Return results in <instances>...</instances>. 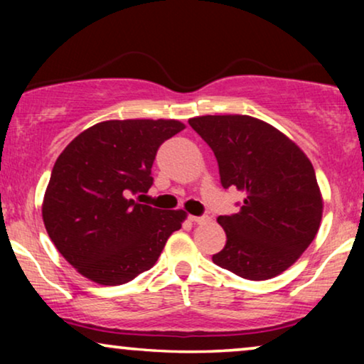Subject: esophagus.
<instances>
[{"mask_svg":"<svg viewBox=\"0 0 364 364\" xmlns=\"http://www.w3.org/2000/svg\"><path fill=\"white\" fill-rule=\"evenodd\" d=\"M188 220L193 222V223H198V225H202V223H207V222H208V217H196V215H188Z\"/></svg>","mask_w":364,"mask_h":364,"instance_id":"1","label":"esophagus"}]
</instances>
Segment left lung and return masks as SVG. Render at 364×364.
<instances>
[{"mask_svg": "<svg viewBox=\"0 0 364 364\" xmlns=\"http://www.w3.org/2000/svg\"><path fill=\"white\" fill-rule=\"evenodd\" d=\"M188 124L215 154L222 187L245 193L240 210L217 218L227 242L213 263L247 280L280 275L320 228L323 197L310 159L257 117L198 116Z\"/></svg>", "mask_w": 364, "mask_h": 364, "instance_id": "8db88e82", "label": "left lung"}]
</instances>
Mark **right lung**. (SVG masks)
I'll list each match as a JSON object with an SVG mask.
<instances>
[{
    "label": "right lung",
    "mask_w": 364,
    "mask_h": 364,
    "mask_svg": "<svg viewBox=\"0 0 364 364\" xmlns=\"http://www.w3.org/2000/svg\"><path fill=\"white\" fill-rule=\"evenodd\" d=\"M186 126L176 119L104 121L74 137L54 164L43 220L58 252L99 285L131 282L156 265L183 210L144 205L161 144Z\"/></svg>",
    "instance_id": "obj_1"
}]
</instances>
